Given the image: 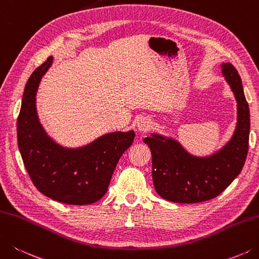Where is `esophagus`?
Masks as SVG:
<instances>
[{
  "mask_svg": "<svg viewBox=\"0 0 259 259\" xmlns=\"http://www.w3.org/2000/svg\"><path fill=\"white\" fill-rule=\"evenodd\" d=\"M151 127V119L149 117H141L138 120V128L142 132H146Z\"/></svg>",
  "mask_w": 259,
  "mask_h": 259,
  "instance_id": "1",
  "label": "esophagus"
}]
</instances>
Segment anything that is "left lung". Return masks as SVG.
Wrapping results in <instances>:
<instances>
[{
    "label": "left lung",
    "instance_id": "1",
    "mask_svg": "<svg viewBox=\"0 0 259 259\" xmlns=\"http://www.w3.org/2000/svg\"><path fill=\"white\" fill-rule=\"evenodd\" d=\"M222 67L238 102L235 134L222 150L211 157L196 158L174 140L155 134L143 140L152 153L155 190L167 201L190 204L217 197L235 180L245 164L249 145V107L236 67L230 63H224Z\"/></svg>",
    "mask_w": 259,
    "mask_h": 259
}]
</instances>
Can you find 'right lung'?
I'll list each match as a JSON object with an SVG mask.
<instances>
[{
  "label": "right lung",
  "mask_w": 259,
  "mask_h": 259,
  "mask_svg": "<svg viewBox=\"0 0 259 259\" xmlns=\"http://www.w3.org/2000/svg\"><path fill=\"white\" fill-rule=\"evenodd\" d=\"M53 62L48 57L32 72L24 88L18 116V145L23 164L39 192L54 201L87 205L104 196L111 176L134 132L110 133L76 150L63 149L44 132L36 113V91Z\"/></svg>",
  "instance_id": "add662e5"
}]
</instances>
